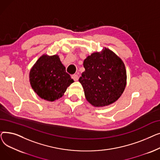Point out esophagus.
I'll return each mask as SVG.
<instances>
[{
    "label": "esophagus",
    "mask_w": 160,
    "mask_h": 160,
    "mask_svg": "<svg viewBox=\"0 0 160 160\" xmlns=\"http://www.w3.org/2000/svg\"><path fill=\"white\" fill-rule=\"evenodd\" d=\"M71 77H72V78L74 80V81H77L78 80V78H79V77H78V74H72V76H71Z\"/></svg>",
    "instance_id": "1"
}]
</instances>
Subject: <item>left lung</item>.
<instances>
[{
	"label": "left lung",
	"mask_w": 160,
	"mask_h": 160,
	"mask_svg": "<svg viewBox=\"0 0 160 160\" xmlns=\"http://www.w3.org/2000/svg\"><path fill=\"white\" fill-rule=\"evenodd\" d=\"M83 67L85 71L79 82L90 104L102 107L121 96L127 84V72L122 61L110 49L88 56Z\"/></svg>",
	"instance_id": "1"
}]
</instances>
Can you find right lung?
I'll return each instance as SVG.
<instances>
[{
  "mask_svg": "<svg viewBox=\"0 0 160 160\" xmlns=\"http://www.w3.org/2000/svg\"><path fill=\"white\" fill-rule=\"evenodd\" d=\"M30 80L33 91L48 101L62 97L74 82L57 55L40 57L30 72Z\"/></svg>",
  "mask_w": 160,
  "mask_h": 160,
  "instance_id": "obj_1",
  "label": "right lung"
}]
</instances>
